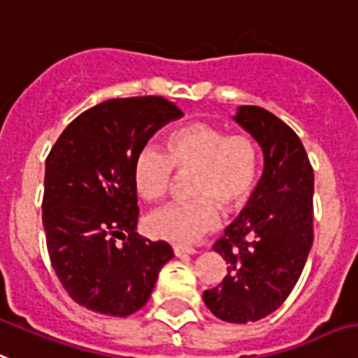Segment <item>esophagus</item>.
Instances as JSON below:
<instances>
[{"instance_id": "1", "label": "esophagus", "mask_w": 358, "mask_h": 358, "mask_svg": "<svg viewBox=\"0 0 358 358\" xmlns=\"http://www.w3.org/2000/svg\"><path fill=\"white\" fill-rule=\"evenodd\" d=\"M173 250H174V255H176V257H182V255H191L196 252L193 246H185V245H174Z\"/></svg>"}]
</instances>
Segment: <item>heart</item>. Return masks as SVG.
I'll return each instance as SVG.
<instances>
[{"instance_id": "heart-1", "label": "heart", "mask_w": 358, "mask_h": 358, "mask_svg": "<svg viewBox=\"0 0 358 358\" xmlns=\"http://www.w3.org/2000/svg\"><path fill=\"white\" fill-rule=\"evenodd\" d=\"M259 147L248 134H226L213 123L194 121L171 130L167 152L145 145L132 165L134 185L145 200L169 193L178 173H193L189 202H176L149 215L152 237L194 243L219 226V208L235 211L246 204L259 178Z\"/></svg>"}]
</instances>
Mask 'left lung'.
I'll return each instance as SVG.
<instances>
[{
    "label": "left lung",
    "mask_w": 358,
    "mask_h": 358,
    "mask_svg": "<svg viewBox=\"0 0 358 358\" xmlns=\"http://www.w3.org/2000/svg\"><path fill=\"white\" fill-rule=\"evenodd\" d=\"M235 121L261 145L264 171L246 209L213 250L228 263L204 303L229 324L257 322L280 309L303 272L315 239V173L289 124L261 106H241Z\"/></svg>",
    "instance_id": "left-lung-1"
}]
</instances>
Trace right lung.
Masks as SVG:
<instances>
[{
	"label": "right lung",
	"mask_w": 358,
	"mask_h": 358,
	"mask_svg": "<svg viewBox=\"0 0 358 358\" xmlns=\"http://www.w3.org/2000/svg\"><path fill=\"white\" fill-rule=\"evenodd\" d=\"M180 115L158 95L110 99L75 117L48 154L42 220L49 259L66 292L86 309L108 316L139 310L174 255L169 243L134 231L132 165L150 136Z\"/></svg>",
	"instance_id": "obj_1"
}]
</instances>
